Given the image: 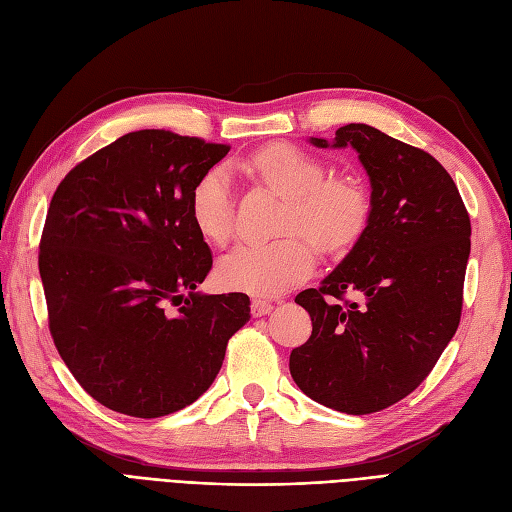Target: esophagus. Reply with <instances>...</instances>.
I'll use <instances>...</instances> for the list:
<instances>
[{"instance_id":"1","label":"esophagus","mask_w":512,"mask_h":512,"mask_svg":"<svg viewBox=\"0 0 512 512\" xmlns=\"http://www.w3.org/2000/svg\"><path fill=\"white\" fill-rule=\"evenodd\" d=\"M271 309H273V305L269 301H262V299H254L252 301V316H256V318L269 314Z\"/></svg>"}]
</instances>
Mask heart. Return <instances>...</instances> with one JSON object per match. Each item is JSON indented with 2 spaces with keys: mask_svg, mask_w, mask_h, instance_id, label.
<instances>
[{
  "mask_svg": "<svg viewBox=\"0 0 512 512\" xmlns=\"http://www.w3.org/2000/svg\"><path fill=\"white\" fill-rule=\"evenodd\" d=\"M241 166L286 198L280 230L288 235L269 243H245L226 254L218 262V282L226 290L277 297L312 275L316 252L310 240L318 250L335 254L363 235L369 218L365 185L350 175L327 177V164L314 153L275 143ZM190 211L196 230L209 243L224 245L230 239L235 200L226 168L215 166L196 181Z\"/></svg>",
  "mask_w": 512,
  "mask_h": 512,
  "instance_id": "obj_1",
  "label": "heart"
}]
</instances>
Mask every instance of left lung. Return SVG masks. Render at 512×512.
Returning <instances> with one entry per match:
<instances>
[{"label": "left lung", "mask_w": 512, "mask_h": 512, "mask_svg": "<svg viewBox=\"0 0 512 512\" xmlns=\"http://www.w3.org/2000/svg\"><path fill=\"white\" fill-rule=\"evenodd\" d=\"M309 143L356 149L371 211L350 254L294 299L312 335L290 352V374L322 406L380 412L429 376L459 327L470 215L436 158L365 123ZM348 291L362 299L346 300Z\"/></svg>", "instance_id": "1"}]
</instances>
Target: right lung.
I'll use <instances>...</instances> for the list:
<instances>
[{"mask_svg": "<svg viewBox=\"0 0 512 512\" xmlns=\"http://www.w3.org/2000/svg\"><path fill=\"white\" fill-rule=\"evenodd\" d=\"M228 151L138 130L57 185L38 256L49 331L76 382L106 408L158 418L194 404L250 320L247 294L196 292L213 258L190 196Z\"/></svg>", "mask_w": 512, "mask_h": 512, "instance_id": "1", "label": "right lung"}]
</instances>
